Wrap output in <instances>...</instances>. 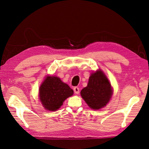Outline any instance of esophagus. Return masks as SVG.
Listing matches in <instances>:
<instances>
[{
  "label": "esophagus",
  "instance_id": "34e87169",
  "mask_svg": "<svg viewBox=\"0 0 149 149\" xmlns=\"http://www.w3.org/2000/svg\"><path fill=\"white\" fill-rule=\"evenodd\" d=\"M73 90H74V92L76 94H78L79 93V88H78V87H74Z\"/></svg>",
  "mask_w": 149,
  "mask_h": 149
}]
</instances>
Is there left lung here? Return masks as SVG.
Here are the masks:
<instances>
[{
	"label": "left lung",
	"instance_id": "1",
	"mask_svg": "<svg viewBox=\"0 0 149 149\" xmlns=\"http://www.w3.org/2000/svg\"><path fill=\"white\" fill-rule=\"evenodd\" d=\"M112 94L111 84L100 70L90 76L86 87L81 91L83 100L94 109H100L109 101Z\"/></svg>",
	"mask_w": 149,
	"mask_h": 149
}]
</instances>
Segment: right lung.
<instances>
[{
  "instance_id": "right-lung-1",
  "label": "right lung",
  "mask_w": 149,
  "mask_h": 149,
  "mask_svg": "<svg viewBox=\"0 0 149 149\" xmlns=\"http://www.w3.org/2000/svg\"><path fill=\"white\" fill-rule=\"evenodd\" d=\"M40 100L45 109L55 111L63 105V101L73 94L68 85L55 76H48L40 88Z\"/></svg>"
}]
</instances>
